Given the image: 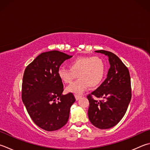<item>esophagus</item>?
<instances>
[{
	"label": "esophagus",
	"mask_w": 150,
	"mask_h": 150,
	"mask_svg": "<svg viewBox=\"0 0 150 150\" xmlns=\"http://www.w3.org/2000/svg\"><path fill=\"white\" fill-rule=\"evenodd\" d=\"M75 99H76V100H79V99H81V96H80V95H77V94H75Z\"/></svg>",
	"instance_id": "1"
}]
</instances>
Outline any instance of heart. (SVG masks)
<instances>
[{
    "label": "heart",
    "instance_id": "heart-1",
    "mask_svg": "<svg viewBox=\"0 0 150 150\" xmlns=\"http://www.w3.org/2000/svg\"><path fill=\"white\" fill-rule=\"evenodd\" d=\"M69 68L61 67L58 74L63 83L71 84L77 77L79 79L67 88L68 92L83 93L90 86H98L103 79L105 66L103 60L98 57H81L69 63Z\"/></svg>",
    "mask_w": 150,
    "mask_h": 150
}]
</instances>
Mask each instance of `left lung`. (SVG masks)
Listing matches in <instances>:
<instances>
[{
  "label": "left lung",
  "mask_w": 150,
  "mask_h": 150,
  "mask_svg": "<svg viewBox=\"0 0 150 150\" xmlns=\"http://www.w3.org/2000/svg\"><path fill=\"white\" fill-rule=\"evenodd\" d=\"M96 52L108 56L110 67L103 83L87 96L88 114L95 127L107 129L118 124L127 111L131 99V78L127 67L116 54L104 50ZM98 98L103 99L98 101Z\"/></svg>",
  "instance_id": "obj_1"
}]
</instances>
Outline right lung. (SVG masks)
I'll use <instances>...</instances> for the list:
<instances>
[{
	"label": "right lung",
	"instance_id": "obj_1",
	"mask_svg": "<svg viewBox=\"0 0 150 150\" xmlns=\"http://www.w3.org/2000/svg\"><path fill=\"white\" fill-rule=\"evenodd\" d=\"M71 57L58 51L43 52L25 70L23 102L32 121L45 131H56L65 125L75 101L72 93L62 94L63 83L58 74L61 64Z\"/></svg>",
	"mask_w": 150,
	"mask_h": 150
}]
</instances>
